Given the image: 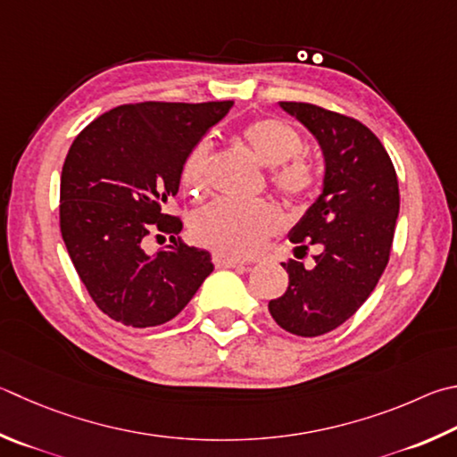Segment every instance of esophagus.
I'll use <instances>...</instances> for the list:
<instances>
[{
	"label": "esophagus",
	"instance_id": "obj_1",
	"mask_svg": "<svg viewBox=\"0 0 457 457\" xmlns=\"http://www.w3.org/2000/svg\"><path fill=\"white\" fill-rule=\"evenodd\" d=\"M212 260L215 263V268H237V265H242V262L236 260V257L226 255V253H221V252H215Z\"/></svg>",
	"mask_w": 457,
	"mask_h": 457
}]
</instances>
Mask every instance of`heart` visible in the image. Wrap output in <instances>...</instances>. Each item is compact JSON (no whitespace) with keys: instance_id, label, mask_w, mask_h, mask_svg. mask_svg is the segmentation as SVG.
<instances>
[{"instance_id":"obj_1","label":"heart","mask_w":457,"mask_h":457,"mask_svg":"<svg viewBox=\"0 0 457 457\" xmlns=\"http://www.w3.org/2000/svg\"><path fill=\"white\" fill-rule=\"evenodd\" d=\"M257 160L270 165V181L289 202H303L320 186V168L300 154L303 142L294 126L279 118H260L242 129ZM212 139L202 137L181 162L179 179L189 194H202L210 184ZM281 226V213L265 200H218L194 213L189 229L195 242L231 257L260 252L265 239Z\"/></svg>"}]
</instances>
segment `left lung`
Wrapping results in <instances>:
<instances>
[{
  "label": "left lung",
  "mask_w": 457,
  "mask_h": 457,
  "mask_svg": "<svg viewBox=\"0 0 457 457\" xmlns=\"http://www.w3.org/2000/svg\"><path fill=\"white\" fill-rule=\"evenodd\" d=\"M318 139L326 160L323 189L289 231L295 255L318 245L315 265L289 260L284 295L268 303L279 328L302 337L342 326L376 289L392 252L400 187L386 147L347 115L302 102H279Z\"/></svg>",
  "instance_id": "left-lung-1"
}]
</instances>
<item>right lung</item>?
<instances>
[{
  "label": "right lung",
  "instance_id": "obj_1",
  "mask_svg": "<svg viewBox=\"0 0 457 457\" xmlns=\"http://www.w3.org/2000/svg\"><path fill=\"white\" fill-rule=\"evenodd\" d=\"M234 102H142L113 107L79 131L65 155L60 228L96 305L131 328H154L186 308L213 271L205 250L176 242L184 228L168 204L181 162ZM172 237L152 256L149 235Z\"/></svg>",
  "mask_w": 457,
  "mask_h": 457
}]
</instances>
